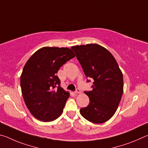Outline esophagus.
<instances>
[{
    "label": "esophagus",
    "mask_w": 148,
    "mask_h": 148,
    "mask_svg": "<svg viewBox=\"0 0 148 148\" xmlns=\"http://www.w3.org/2000/svg\"><path fill=\"white\" fill-rule=\"evenodd\" d=\"M74 92L76 94H79V93H81V91H80L79 89H76V91H74Z\"/></svg>",
    "instance_id": "esophagus-1"
}]
</instances>
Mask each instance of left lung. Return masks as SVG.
Listing matches in <instances>:
<instances>
[{
    "label": "left lung",
    "instance_id": "1",
    "mask_svg": "<svg viewBox=\"0 0 148 148\" xmlns=\"http://www.w3.org/2000/svg\"><path fill=\"white\" fill-rule=\"evenodd\" d=\"M71 49L85 75L94 81L92 91L84 92L90 102L80 109V114L93 123L108 121L116 113L123 92V77L116 60L108 50L97 44L75 46Z\"/></svg>",
    "mask_w": 148,
    "mask_h": 148
}]
</instances>
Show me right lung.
Wrapping results in <instances>:
<instances>
[{
    "label": "right lung",
    "mask_w": 148,
    "mask_h": 148,
    "mask_svg": "<svg viewBox=\"0 0 148 148\" xmlns=\"http://www.w3.org/2000/svg\"><path fill=\"white\" fill-rule=\"evenodd\" d=\"M74 57L67 47H44L25 64L20 79L22 95L27 108L40 121H52L63 112L69 92L60 86L57 73Z\"/></svg>",
    "instance_id": "obj_1"
}]
</instances>
